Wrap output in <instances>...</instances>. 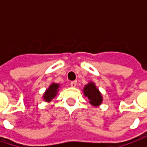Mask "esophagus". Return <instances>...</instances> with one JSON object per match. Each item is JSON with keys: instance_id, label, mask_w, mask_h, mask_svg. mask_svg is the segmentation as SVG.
Instances as JSON below:
<instances>
[{"instance_id": "1", "label": "esophagus", "mask_w": 147, "mask_h": 147, "mask_svg": "<svg viewBox=\"0 0 147 147\" xmlns=\"http://www.w3.org/2000/svg\"><path fill=\"white\" fill-rule=\"evenodd\" d=\"M70 86L71 87H73V88H75L77 86V81H72L70 82Z\"/></svg>"}]
</instances>
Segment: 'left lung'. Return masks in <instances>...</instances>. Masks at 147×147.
<instances>
[{
	"instance_id": "1",
	"label": "left lung",
	"mask_w": 147,
	"mask_h": 147,
	"mask_svg": "<svg viewBox=\"0 0 147 147\" xmlns=\"http://www.w3.org/2000/svg\"><path fill=\"white\" fill-rule=\"evenodd\" d=\"M83 94L89 100V103L94 107L100 106L103 101V96L96 88L95 82H89L83 88Z\"/></svg>"
}]
</instances>
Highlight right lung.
<instances>
[{
    "label": "right lung",
    "instance_id": "1",
    "mask_svg": "<svg viewBox=\"0 0 147 147\" xmlns=\"http://www.w3.org/2000/svg\"><path fill=\"white\" fill-rule=\"evenodd\" d=\"M60 85L59 83H55V82H52L49 88L45 91V92L43 94L42 98L46 102H51V100L55 97V96L57 95L58 92H59Z\"/></svg>",
    "mask_w": 147,
    "mask_h": 147
}]
</instances>
